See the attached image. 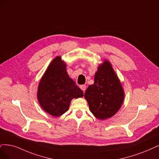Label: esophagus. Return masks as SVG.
<instances>
[{"mask_svg": "<svg viewBox=\"0 0 159 159\" xmlns=\"http://www.w3.org/2000/svg\"><path fill=\"white\" fill-rule=\"evenodd\" d=\"M80 89L84 92L86 86V85H81V86H80Z\"/></svg>", "mask_w": 159, "mask_h": 159, "instance_id": "obj_1", "label": "esophagus"}]
</instances>
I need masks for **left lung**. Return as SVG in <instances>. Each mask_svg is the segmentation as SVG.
<instances>
[{"instance_id": "8db88e82", "label": "left lung", "mask_w": 159, "mask_h": 159, "mask_svg": "<svg viewBox=\"0 0 159 159\" xmlns=\"http://www.w3.org/2000/svg\"><path fill=\"white\" fill-rule=\"evenodd\" d=\"M84 98L92 113L99 119L110 118L120 108L124 100V91L108 61L99 66L94 83L88 87Z\"/></svg>"}]
</instances>
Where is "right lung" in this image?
I'll return each mask as SVG.
<instances>
[{"instance_id":"1","label":"right lung","mask_w":159,"mask_h":159,"mask_svg":"<svg viewBox=\"0 0 159 159\" xmlns=\"http://www.w3.org/2000/svg\"><path fill=\"white\" fill-rule=\"evenodd\" d=\"M83 95V92L69 78L66 63L61 57H56L39 85L37 98L40 106L50 115L60 116L67 111L73 98Z\"/></svg>"}]
</instances>
